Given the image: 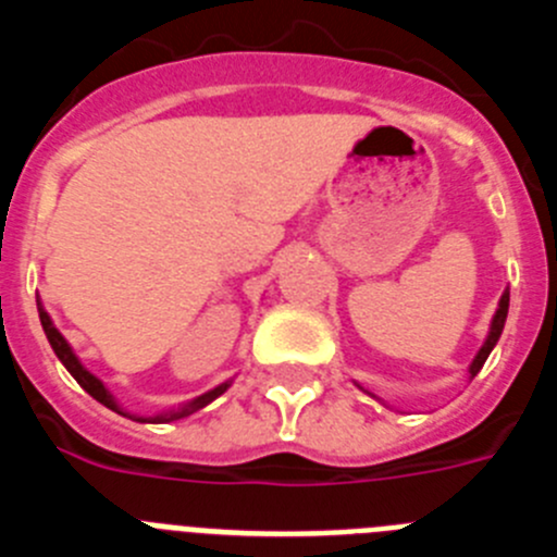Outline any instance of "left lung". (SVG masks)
<instances>
[{
    "label": "left lung",
    "mask_w": 557,
    "mask_h": 557,
    "mask_svg": "<svg viewBox=\"0 0 557 557\" xmlns=\"http://www.w3.org/2000/svg\"><path fill=\"white\" fill-rule=\"evenodd\" d=\"M508 307H510V289H505V293H502V298H499V307H496V312H494V321H491L488 337H485L482 348H480V351H476V357L471 359L469 379H474L476 373H480V368L485 366V359H488V354L494 351V346H496V343H499L502 329H505V321H508Z\"/></svg>",
    "instance_id": "8db88e82"
}]
</instances>
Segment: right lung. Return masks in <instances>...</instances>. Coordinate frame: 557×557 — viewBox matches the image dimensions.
<instances>
[{
	"mask_svg": "<svg viewBox=\"0 0 557 557\" xmlns=\"http://www.w3.org/2000/svg\"><path fill=\"white\" fill-rule=\"evenodd\" d=\"M38 318H41V326H44V334H47V339H49V346H52L55 357L63 362V368H66V371L77 379V385H81L83 391L88 393V396H95L97 401H100V405H106L108 410L120 412V416H125V418H133V421H141V424H170V421H178V418H186V416H191V412L203 410L206 405H211L214 398L223 396V393L231 387V379H228V382H223V385L211 387V391H206L203 396L191 398V401H186V405L175 407V410L159 412V416H133V412L122 410L120 401H116V398L111 396V391H108V387L102 385V379H97L95 373L88 371V368L83 366L81 359H77V354L72 351V346H69V343H66V337H63V334L58 332L55 323H52V318H49V312L41 307V301H38Z\"/></svg>",
	"mask_w": 557,
	"mask_h": 557,
	"instance_id": "1",
	"label": "right lung"
}]
</instances>
